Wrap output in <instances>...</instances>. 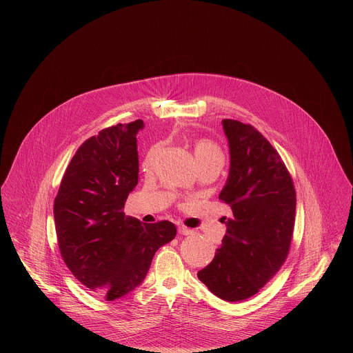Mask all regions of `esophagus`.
I'll return each mask as SVG.
<instances>
[{"label":"esophagus","mask_w":353,"mask_h":353,"mask_svg":"<svg viewBox=\"0 0 353 353\" xmlns=\"http://www.w3.org/2000/svg\"><path fill=\"white\" fill-rule=\"evenodd\" d=\"M177 230H179V233L183 235H189L192 234V230L189 229V228H186L184 225H180L179 228H177Z\"/></svg>","instance_id":"esophagus-1"}]
</instances>
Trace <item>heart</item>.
Returning a JSON list of instances; mask_svg holds the SVG:
<instances>
[{"instance_id": "heart-1", "label": "heart", "mask_w": 353, "mask_h": 353, "mask_svg": "<svg viewBox=\"0 0 353 353\" xmlns=\"http://www.w3.org/2000/svg\"><path fill=\"white\" fill-rule=\"evenodd\" d=\"M157 151H159V145L152 147L147 154V159H145L147 164H151ZM194 156H196L199 165H201L203 163H209V161H221V163L223 161V153L219 148V144L206 137H201L194 143Z\"/></svg>"}]
</instances>
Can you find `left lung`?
Wrapping results in <instances>:
<instances>
[{
	"instance_id": "1",
	"label": "left lung",
	"mask_w": 353,
	"mask_h": 353,
	"mask_svg": "<svg viewBox=\"0 0 353 353\" xmlns=\"http://www.w3.org/2000/svg\"><path fill=\"white\" fill-rule=\"evenodd\" d=\"M230 170L219 199L232 209L226 234L199 279L226 302L252 298L285 263L295 223L290 172L269 140L250 124L223 119Z\"/></svg>"
}]
</instances>
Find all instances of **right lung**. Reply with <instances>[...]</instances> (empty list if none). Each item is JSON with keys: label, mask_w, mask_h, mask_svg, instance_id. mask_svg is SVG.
<instances>
[{"label": "right lung", "mask_w": 353, "mask_h": 353, "mask_svg": "<svg viewBox=\"0 0 353 353\" xmlns=\"http://www.w3.org/2000/svg\"><path fill=\"white\" fill-rule=\"evenodd\" d=\"M143 120L87 139L71 159L54 200L61 255L72 275L105 301L140 285L154 252L176 236L169 221L141 223L124 214L139 180L136 136Z\"/></svg>", "instance_id": "right-lung-1"}]
</instances>
